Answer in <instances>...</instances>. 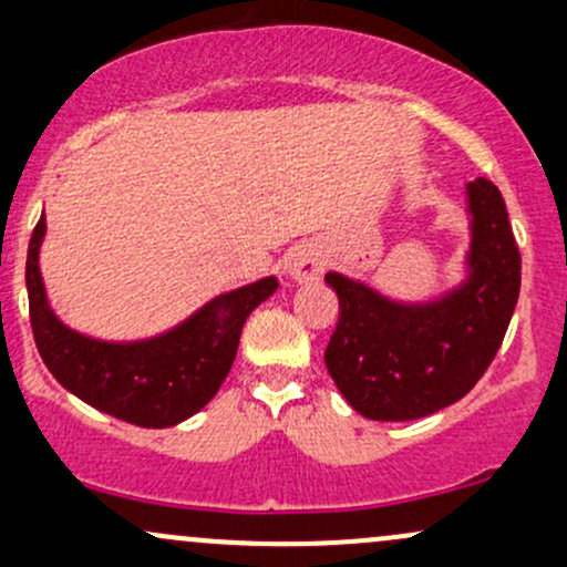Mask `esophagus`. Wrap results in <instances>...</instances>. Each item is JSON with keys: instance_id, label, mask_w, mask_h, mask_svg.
Instances as JSON below:
<instances>
[{"instance_id": "34e87169", "label": "esophagus", "mask_w": 567, "mask_h": 567, "mask_svg": "<svg viewBox=\"0 0 567 567\" xmlns=\"http://www.w3.org/2000/svg\"><path fill=\"white\" fill-rule=\"evenodd\" d=\"M324 269V252L320 245H298L292 247L285 258V275H288L292 282H311L322 275Z\"/></svg>"}]
</instances>
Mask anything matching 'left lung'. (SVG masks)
<instances>
[{
  "label": "left lung",
  "instance_id": "8db88e82",
  "mask_svg": "<svg viewBox=\"0 0 567 567\" xmlns=\"http://www.w3.org/2000/svg\"><path fill=\"white\" fill-rule=\"evenodd\" d=\"M466 277L440 298L394 301L328 271L338 324L324 365L338 392L373 421H413L453 405L483 379L519 296V250L504 197L487 178L466 184Z\"/></svg>",
  "mask_w": 567,
  "mask_h": 567
}]
</instances>
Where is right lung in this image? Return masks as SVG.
I'll list each match as a JSON object with an SVG mask.
<instances>
[{
    "label": "right lung",
    "mask_w": 567,
    "mask_h": 567,
    "mask_svg": "<svg viewBox=\"0 0 567 567\" xmlns=\"http://www.w3.org/2000/svg\"><path fill=\"white\" fill-rule=\"evenodd\" d=\"M48 220L39 218L25 258L31 330L55 381L101 413L146 429L175 426L216 396L237 357L243 324L277 290V277L220 292L184 322L141 341H101L61 322L48 301L39 250Z\"/></svg>",
    "instance_id": "1"
}]
</instances>
